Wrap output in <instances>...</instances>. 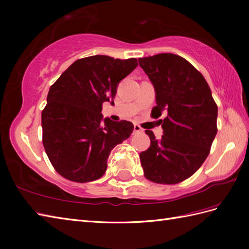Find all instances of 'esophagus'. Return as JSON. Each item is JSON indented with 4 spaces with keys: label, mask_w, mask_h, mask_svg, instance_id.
<instances>
[{
    "label": "esophagus",
    "mask_w": 249,
    "mask_h": 249,
    "mask_svg": "<svg viewBox=\"0 0 249 249\" xmlns=\"http://www.w3.org/2000/svg\"><path fill=\"white\" fill-rule=\"evenodd\" d=\"M140 131H142V128L140 127L139 125L135 124V125H134V133H140Z\"/></svg>",
    "instance_id": "esophagus-1"
}]
</instances>
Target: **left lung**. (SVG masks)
Returning <instances> with one entry per match:
<instances>
[{"label":"left lung","mask_w":249,"mask_h":249,"mask_svg":"<svg viewBox=\"0 0 249 249\" xmlns=\"http://www.w3.org/2000/svg\"><path fill=\"white\" fill-rule=\"evenodd\" d=\"M139 65L156 94L153 118L160 120V140L145 130L151 145L140 153L144 176L158 184H177L192 177L210 154L217 134V105L204 77L182 56L160 53L141 57Z\"/></svg>","instance_id":"obj_1"}]
</instances>
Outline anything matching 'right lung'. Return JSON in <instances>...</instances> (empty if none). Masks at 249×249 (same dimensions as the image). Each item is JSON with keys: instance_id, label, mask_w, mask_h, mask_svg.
I'll list each match as a JSON object with an SVG mask.
<instances>
[{"instance_id": "obj_1", "label": "right lung", "mask_w": 249, "mask_h": 249, "mask_svg": "<svg viewBox=\"0 0 249 249\" xmlns=\"http://www.w3.org/2000/svg\"><path fill=\"white\" fill-rule=\"evenodd\" d=\"M137 66V59L83 57L50 87L41 112L43 144L63 178L78 183L102 178L111 151L133 133L131 122L104 119L102 110Z\"/></svg>"}]
</instances>
